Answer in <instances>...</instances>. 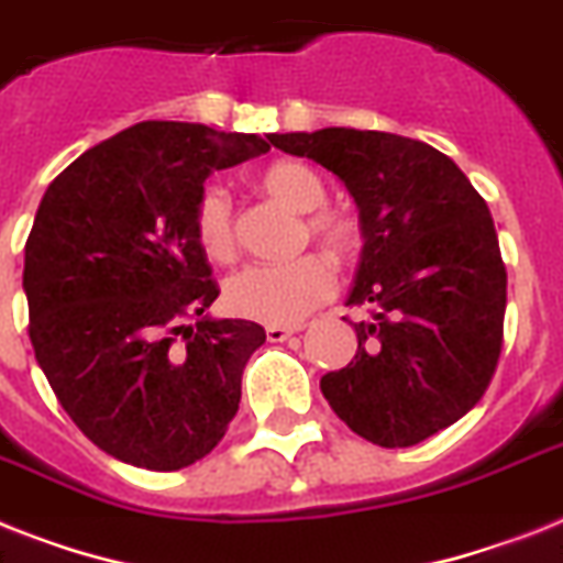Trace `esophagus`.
Masks as SVG:
<instances>
[{"label":"esophagus","instance_id":"esophagus-1","mask_svg":"<svg viewBox=\"0 0 563 563\" xmlns=\"http://www.w3.org/2000/svg\"><path fill=\"white\" fill-rule=\"evenodd\" d=\"M297 332V327H266V338L272 341V344H280V341H286V338H291Z\"/></svg>","mask_w":563,"mask_h":563}]
</instances>
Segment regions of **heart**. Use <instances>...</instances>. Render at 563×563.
Segmentation results:
<instances>
[{
  "instance_id": "obj_1",
  "label": "heart",
  "mask_w": 563,
  "mask_h": 563,
  "mask_svg": "<svg viewBox=\"0 0 563 563\" xmlns=\"http://www.w3.org/2000/svg\"><path fill=\"white\" fill-rule=\"evenodd\" d=\"M263 194L286 208L306 213V234L312 236L332 260H350L361 242L358 222L338 208H321L327 202L323 178L303 162L280 158L263 167L257 176ZM196 240L217 263L236 257L234 208L225 190L208 187L194 213ZM335 291V272L321 254L283 263V266H249L236 272L225 286L228 309L240 318L260 323H297L314 306H321Z\"/></svg>"
}]
</instances>
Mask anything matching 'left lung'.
Instances as JSON below:
<instances>
[{
    "instance_id": "1",
    "label": "left lung",
    "mask_w": 563,
    "mask_h": 563,
    "mask_svg": "<svg viewBox=\"0 0 563 563\" xmlns=\"http://www.w3.org/2000/svg\"><path fill=\"white\" fill-rule=\"evenodd\" d=\"M335 173L358 205L361 266L346 306L358 350L321 390L382 448H410L483 399L504 350L506 266L486 199L422 141L329 126L268 135Z\"/></svg>"
}]
</instances>
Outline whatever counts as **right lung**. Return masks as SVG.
<instances>
[{"label": "right lung", "mask_w": 563, "mask_h": 563, "mask_svg": "<svg viewBox=\"0 0 563 563\" xmlns=\"http://www.w3.org/2000/svg\"><path fill=\"white\" fill-rule=\"evenodd\" d=\"M260 153V135L141 121L86 150L40 202L22 272L31 346L71 422L121 463L187 468L236 416L266 329L205 314L219 286L194 213L210 173Z\"/></svg>", "instance_id": "obj_1"}]
</instances>
